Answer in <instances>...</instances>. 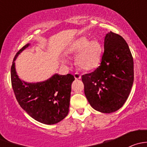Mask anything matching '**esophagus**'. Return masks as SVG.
I'll return each mask as SVG.
<instances>
[{"mask_svg": "<svg viewBox=\"0 0 147 147\" xmlns=\"http://www.w3.org/2000/svg\"><path fill=\"white\" fill-rule=\"evenodd\" d=\"M74 77H75V80H80L81 78V75H80L79 73L76 72V73L74 74Z\"/></svg>", "mask_w": 147, "mask_h": 147, "instance_id": "obj_1", "label": "esophagus"}]
</instances>
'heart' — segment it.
Returning <instances> with one entry per match:
<instances>
[{
  "label": "heart",
  "mask_w": 147,
  "mask_h": 147,
  "mask_svg": "<svg viewBox=\"0 0 147 147\" xmlns=\"http://www.w3.org/2000/svg\"><path fill=\"white\" fill-rule=\"evenodd\" d=\"M68 54L77 55L76 64L83 70L94 69L100 64L102 47L98 40L89 41L88 38L82 36L75 40L67 49Z\"/></svg>",
  "instance_id": "b5f03b06"
}]
</instances>
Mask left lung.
<instances>
[{
	"label": "left lung",
	"mask_w": 147,
	"mask_h": 147,
	"mask_svg": "<svg viewBox=\"0 0 147 147\" xmlns=\"http://www.w3.org/2000/svg\"><path fill=\"white\" fill-rule=\"evenodd\" d=\"M100 65L82 76L84 94L92 107L112 113L127 101L134 82V61L128 44L121 35L109 32L105 38Z\"/></svg>",
	"instance_id": "1"
}]
</instances>
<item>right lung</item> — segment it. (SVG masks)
Instances as JSON below:
<instances>
[{"instance_id": "add662e5", "label": "right lung", "mask_w": 147, "mask_h": 147, "mask_svg": "<svg viewBox=\"0 0 147 147\" xmlns=\"http://www.w3.org/2000/svg\"><path fill=\"white\" fill-rule=\"evenodd\" d=\"M30 44L23 46L15 56L11 66V83L20 106L39 122L54 124L63 120L69 112L71 85L75 78L71 74H55L43 82H26L18 78L15 60Z\"/></svg>"}]
</instances>
